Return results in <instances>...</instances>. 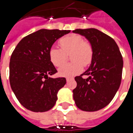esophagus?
Here are the masks:
<instances>
[{
    "instance_id": "obj_1",
    "label": "esophagus",
    "mask_w": 133,
    "mask_h": 133,
    "mask_svg": "<svg viewBox=\"0 0 133 133\" xmlns=\"http://www.w3.org/2000/svg\"><path fill=\"white\" fill-rule=\"evenodd\" d=\"M73 79H71V78H66V82H68L69 81H70V80Z\"/></svg>"
}]
</instances>
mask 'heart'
<instances>
[{
  "label": "heart",
  "instance_id": "heart-1",
  "mask_svg": "<svg viewBox=\"0 0 133 133\" xmlns=\"http://www.w3.org/2000/svg\"><path fill=\"white\" fill-rule=\"evenodd\" d=\"M61 49L52 46L49 50V59L55 66H60L65 62L66 55L70 54L72 62L63 65L59 69L60 76L71 77L79 74L82 70V64L88 65L91 62L93 49L87 41H84L80 36L70 34L59 41Z\"/></svg>",
  "mask_w": 133,
  "mask_h": 133
}]
</instances>
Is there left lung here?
Listing matches in <instances>:
<instances>
[{
	"instance_id": "left-lung-1",
	"label": "left lung",
	"mask_w": 133,
	"mask_h": 133,
	"mask_svg": "<svg viewBox=\"0 0 133 133\" xmlns=\"http://www.w3.org/2000/svg\"><path fill=\"white\" fill-rule=\"evenodd\" d=\"M72 32L84 36L93 49L90 66L82 74L89 77L87 79L81 76L74 78L77 85L73 90V98L80 110L97 111L112 100L119 89L122 56L113 38L97 29H76Z\"/></svg>"
}]
</instances>
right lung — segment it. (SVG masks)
<instances>
[{
	"label": "right lung",
	"mask_w": 133,
	"mask_h": 133,
	"mask_svg": "<svg viewBox=\"0 0 133 133\" xmlns=\"http://www.w3.org/2000/svg\"><path fill=\"white\" fill-rule=\"evenodd\" d=\"M70 31L41 29L22 38L15 48L9 64L10 84L27 110L43 112L56 104L58 92L66 81L64 77H49L57 70L49 53L55 41Z\"/></svg>",
	"instance_id": "add662e5"
}]
</instances>
